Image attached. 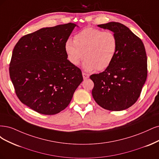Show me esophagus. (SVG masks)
Listing matches in <instances>:
<instances>
[{"instance_id": "1", "label": "esophagus", "mask_w": 159, "mask_h": 159, "mask_svg": "<svg viewBox=\"0 0 159 159\" xmlns=\"http://www.w3.org/2000/svg\"><path fill=\"white\" fill-rule=\"evenodd\" d=\"M83 79L85 80V79H87L89 78V75L87 73H83Z\"/></svg>"}]
</instances>
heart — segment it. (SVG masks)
<instances>
[{
  "mask_svg": "<svg viewBox=\"0 0 159 159\" xmlns=\"http://www.w3.org/2000/svg\"><path fill=\"white\" fill-rule=\"evenodd\" d=\"M117 47L114 33L94 28L80 30L75 35L74 41L68 39L65 43L69 62L77 66L84 57L83 67L87 71L104 70L109 67L116 57Z\"/></svg>",
  "mask_w": 159,
  "mask_h": 159,
  "instance_id": "obj_1",
  "label": "heart"
}]
</instances>
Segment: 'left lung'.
Wrapping results in <instances>:
<instances>
[{
    "label": "left lung",
    "mask_w": 159,
    "mask_h": 159,
    "mask_svg": "<svg viewBox=\"0 0 159 159\" xmlns=\"http://www.w3.org/2000/svg\"><path fill=\"white\" fill-rule=\"evenodd\" d=\"M98 26L116 35L118 47L113 62L104 71L90 75L96 102L111 111H121L134 105L141 94L147 76V58L141 39L125 25L111 22Z\"/></svg>",
    "instance_id": "obj_1"
}]
</instances>
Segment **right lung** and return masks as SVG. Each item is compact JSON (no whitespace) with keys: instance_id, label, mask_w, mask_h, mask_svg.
<instances>
[{"instance_id":"1","label":"right lung","mask_w":159,"mask_h":159,"mask_svg":"<svg viewBox=\"0 0 159 159\" xmlns=\"http://www.w3.org/2000/svg\"><path fill=\"white\" fill-rule=\"evenodd\" d=\"M76 26L68 23L42 28L24 35L13 49L9 73L15 93L39 114L54 115L66 108L83 80L65 49Z\"/></svg>"}]
</instances>
